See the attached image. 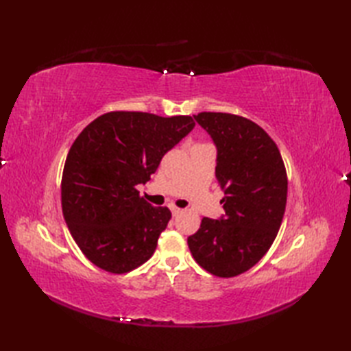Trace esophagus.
<instances>
[{"label": "esophagus", "instance_id": "1", "mask_svg": "<svg viewBox=\"0 0 351 351\" xmlns=\"http://www.w3.org/2000/svg\"><path fill=\"white\" fill-rule=\"evenodd\" d=\"M170 210H171V214H173V217H176V215H180L182 213L181 208L178 206H170Z\"/></svg>", "mask_w": 351, "mask_h": 351}]
</instances>
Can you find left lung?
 <instances>
[{
    "label": "left lung",
    "instance_id": "left-lung-1",
    "mask_svg": "<svg viewBox=\"0 0 351 351\" xmlns=\"http://www.w3.org/2000/svg\"><path fill=\"white\" fill-rule=\"evenodd\" d=\"M195 121L217 149V176L225 214L204 217L187 238L196 263L211 274L232 278L255 265L271 247L287 205L288 181L271 137L249 119L199 113Z\"/></svg>",
    "mask_w": 351,
    "mask_h": 351
}]
</instances>
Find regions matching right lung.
<instances>
[{
	"mask_svg": "<svg viewBox=\"0 0 351 351\" xmlns=\"http://www.w3.org/2000/svg\"><path fill=\"white\" fill-rule=\"evenodd\" d=\"M193 128L190 116L111 111L73 141L62 208L73 240L96 267L122 274L154 255L171 213L147 204L136 187L151 180L164 154Z\"/></svg>",
	"mask_w": 351,
	"mask_h": 351,
	"instance_id": "right-lung-1",
	"label": "right lung"
}]
</instances>
